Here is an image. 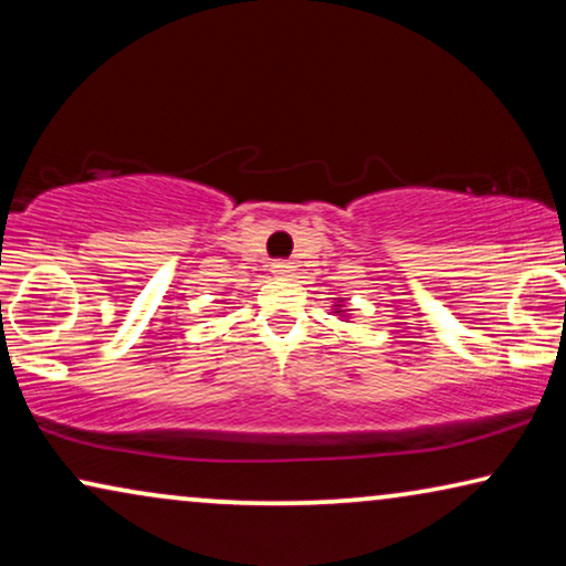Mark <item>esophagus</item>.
Here are the masks:
<instances>
[{
  "label": "esophagus",
  "instance_id": "esophagus-1",
  "mask_svg": "<svg viewBox=\"0 0 566 566\" xmlns=\"http://www.w3.org/2000/svg\"><path fill=\"white\" fill-rule=\"evenodd\" d=\"M270 273H273L275 277H291L293 265H291V262H285V260H277V262H273V265H270Z\"/></svg>",
  "mask_w": 566,
  "mask_h": 566
}]
</instances>
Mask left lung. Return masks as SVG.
<instances>
[{
  "label": "left lung",
  "instance_id": "1",
  "mask_svg": "<svg viewBox=\"0 0 566 566\" xmlns=\"http://www.w3.org/2000/svg\"><path fill=\"white\" fill-rule=\"evenodd\" d=\"M353 312V308H345V301H337V304H335V314L337 316H345V314H350Z\"/></svg>",
  "mask_w": 566,
  "mask_h": 566
}]
</instances>
